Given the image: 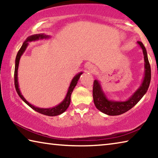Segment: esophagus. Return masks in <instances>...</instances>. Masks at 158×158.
<instances>
[{
	"label": "esophagus",
	"mask_w": 158,
	"mask_h": 158,
	"mask_svg": "<svg viewBox=\"0 0 158 158\" xmlns=\"http://www.w3.org/2000/svg\"><path fill=\"white\" fill-rule=\"evenodd\" d=\"M86 69L88 71L91 72V73H94L95 72V69L93 68V66L91 64H89V65H86Z\"/></svg>",
	"instance_id": "1"
}]
</instances>
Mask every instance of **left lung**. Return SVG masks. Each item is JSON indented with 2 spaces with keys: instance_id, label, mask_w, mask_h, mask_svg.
Instances as JSON below:
<instances>
[{
  "instance_id": "8db88e82",
  "label": "left lung",
  "mask_w": 158,
  "mask_h": 158,
  "mask_svg": "<svg viewBox=\"0 0 158 158\" xmlns=\"http://www.w3.org/2000/svg\"><path fill=\"white\" fill-rule=\"evenodd\" d=\"M137 44L142 49L143 54L144 75L141 84L130 97L125 100H111L103 90L100 81L97 79L94 80L93 89V101L96 108L104 114L109 116H118L125 113L137 105L148 90L151 79V66L145 47L141 42H137Z\"/></svg>"
}]
</instances>
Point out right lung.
I'll use <instances>...</instances> for the list:
<instances>
[{"label":"right lung","instance_id":"1","mask_svg":"<svg viewBox=\"0 0 158 158\" xmlns=\"http://www.w3.org/2000/svg\"><path fill=\"white\" fill-rule=\"evenodd\" d=\"M50 38L49 35H47L46 34L44 33H40V34H35V35H32L26 38V40L23 42V43L22 44V46L20 48L19 51L17 56H16V59H15V89L17 92L18 93V95L19 97L21 98V100H22L24 102L28 105L31 108H32L38 113H40L42 114L46 115V116H58V115H60L61 114H63V112H65L67 109L68 108V106L70 104V101H71V95L72 93H73V90L74 89V87L76 86L77 83H78L79 79L80 78V76L83 74V72H80L78 74H77L75 76L73 77V79H72V81L70 82V84L69 85L68 92L66 93V95L64 100L61 102L60 103L58 104V105L53 106V107L51 108H40V107H37L36 106H34L31 104L30 102L26 100L25 98L23 97V95L21 94V90L19 89V82H18V68H19V60L20 58L21 57V56L23 55V53L25 52V51L26 49V48L28 46V43L31 42H35L37 40H44V39H49Z\"/></svg>","mask_w":158,"mask_h":158}]
</instances>
